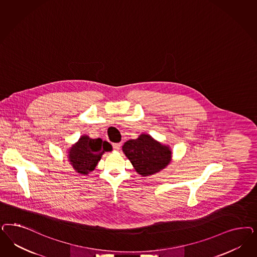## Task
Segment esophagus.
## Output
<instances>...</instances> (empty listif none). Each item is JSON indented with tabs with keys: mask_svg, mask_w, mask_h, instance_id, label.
I'll list each match as a JSON object with an SVG mask.
<instances>
[{
	"mask_svg": "<svg viewBox=\"0 0 257 257\" xmlns=\"http://www.w3.org/2000/svg\"><path fill=\"white\" fill-rule=\"evenodd\" d=\"M121 146H122V144L121 143H116V144H112V147H113V149L114 150H119L120 148H121Z\"/></svg>",
	"mask_w": 257,
	"mask_h": 257,
	"instance_id": "34e87169",
	"label": "esophagus"
}]
</instances>
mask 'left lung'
Returning <instances> with one entry per match:
<instances>
[{"instance_id": "obj_1", "label": "left lung", "mask_w": 257, "mask_h": 257, "mask_svg": "<svg viewBox=\"0 0 257 257\" xmlns=\"http://www.w3.org/2000/svg\"><path fill=\"white\" fill-rule=\"evenodd\" d=\"M123 152L138 174H156L171 162L169 147L154 140L149 134H141L137 139L125 142Z\"/></svg>"}]
</instances>
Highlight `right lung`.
<instances>
[{
    "mask_svg": "<svg viewBox=\"0 0 257 257\" xmlns=\"http://www.w3.org/2000/svg\"><path fill=\"white\" fill-rule=\"evenodd\" d=\"M111 145L102 139H91L83 135L69 150V161L77 173L89 174L97 166L105 151H110Z\"/></svg>",
    "mask_w": 257,
    "mask_h": 257,
    "instance_id": "1",
    "label": "right lung"
}]
</instances>
